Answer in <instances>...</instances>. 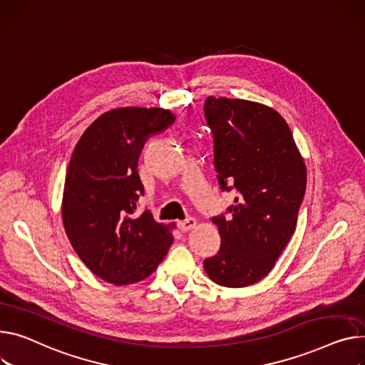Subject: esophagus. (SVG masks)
Returning a JSON list of instances; mask_svg holds the SVG:
<instances>
[{"label": "esophagus", "instance_id": "esophagus-1", "mask_svg": "<svg viewBox=\"0 0 365 365\" xmlns=\"http://www.w3.org/2000/svg\"><path fill=\"white\" fill-rule=\"evenodd\" d=\"M178 227L180 232H189V230L197 227V220L195 218H186V220L178 223Z\"/></svg>", "mask_w": 365, "mask_h": 365}]
</instances>
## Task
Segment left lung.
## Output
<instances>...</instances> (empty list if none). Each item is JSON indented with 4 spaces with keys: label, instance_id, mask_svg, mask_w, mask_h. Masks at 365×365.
Returning a JSON list of instances; mask_svg holds the SVG:
<instances>
[{
    "label": "left lung",
    "instance_id": "left-lung-1",
    "mask_svg": "<svg viewBox=\"0 0 365 365\" xmlns=\"http://www.w3.org/2000/svg\"><path fill=\"white\" fill-rule=\"evenodd\" d=\"M214 167L222 189L239 192L230 217H214L222 236L217 255L204 259L207 276L245 287L269 274L292 237L307 186V167L286 120L261 103L208 96Z\"/></svg>",
    "mask_w": 365,
    "mask_h": 365
}]
</instances>
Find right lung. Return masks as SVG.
Here are the masks:
<instances>
[{
  "label": "right lung",
  "mask_w": 365,
  "mask_h": 365,
  "mask_svg": "<svg viewBox=\"0 0 365 365\" xmlns=\"http://www.w3.org/2000/svg\"><path fill=\"white\" fill-rule=\"evenodd\" d=\"M175 120L160 107H121L101 114L71 154L61 217L73 250L100 279L132 284L151 276L173 244L176 223L136 215L143 192L138 158L150 135Z\"/></svg>",
  "instance_id": "right-lung-1"
}]
</instances>
